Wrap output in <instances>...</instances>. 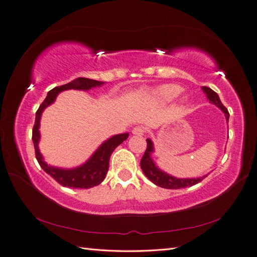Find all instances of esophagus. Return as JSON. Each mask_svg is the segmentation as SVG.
Wrapping results in <instances>:
<instances>
[{
	"instance_id": "obj_1",
	"label": "esophagus",
	"mask_w": 257,
	"mask_h": 257,
	"mask_svg": "<svg viewBox=\"0 0 257 257\" xmlns=\"http://www.w3.org/2000/svg\"><path fill=\"white\" fill-rule=\"evenodd\" d=\"M132 133L134 135H143L145 133V127L144 126H135L132 130Z\"/></svg>"
}]
</instances>
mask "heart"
I'll return each instance as SVG.
<instances>
[{"label": "heart", "instance_id": "1", "mask_svg": "<svg viewBox=\"0 0 257 257\" xmlns=\"http://www.w3.org/2000/svg\"><path fill=\"white\" fill-rule=\"evenodd\" d=\"M182 91V87L176 84H164L157 87V88L152 89L150 91L152 98L156 99L158 101H161V103H168V101H171L174 98H177L179 95L181 94ZM188 98L182 97L181 98V103H187Z\"/></svg>", "mask_w": 257, "mask_h": 257}]
</instances>
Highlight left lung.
<instances>
[{"instance_id": "left-lung-1", "label": "left lung", "mask_w": 257, "mask_h": 257, "mask_svg": "<svg viewBox=\"0 0 257 257\" xmlns=\"http://www.w3.org/2000/svg\"><path fill=\"white\" fill-rule=\"evenodd\" d=\"M201 89L206 94L207 99L209 100V103L216 105L217 107L221 109V112L225 114L226 122L228 123L229 113L225 106L222 105V103L219 99L218 94L215 93V91L210 89L209 87L202 86ZM147 143H148L147 150H145L144 156L141 159V169L149 180L152 181L154 185L162 187V188H166V189L187 188V187H191V186L197 185L198 182H200L202 179L208 176V174H206V176H202L199 178H176V177L171 176V174L162 171L152 159V153H154V144L152 142V140L147 139Z\"/></svg>"}]
</instances>
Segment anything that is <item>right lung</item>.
<instances>
[{
    "instance_id": "right-lung-1",
    "label": "right lung",
    "mask_w": 257,
    "mask_h": 257,
    "mask_svg": "<svg viewBox=\"0 0 257 257\" xmlns=\"http://www.w3.org/2000/svg\"><path fill=\"white\" fill-rule=\"evenodd\" d=\"M104 84V81L79 77V78L71 80L68 84L58 86L51 89L49 93H48L46 99L42 101L40 107L37 110L36 122L32 130V141L36 150V158L43 170L55 179L57 182H59L61 186L84 189H89L95 186H98L105 179L106 174H107L110 154L113 153L114 150L117 148L120 143H123L125 140L128 138V133L116 134L106 140V141L101 143L97 148V150L91 154V157L79 167L71 169L58 168L48 164L45 161V159H43L40 150H39V142H40V131H39V128H40L41 115L43 113V110H45L48 106L55 103L57 96L59 95L61 91L69 89L90 90L93 88H96V87L103 86Z\"/></svg>"
}]
</instances>
